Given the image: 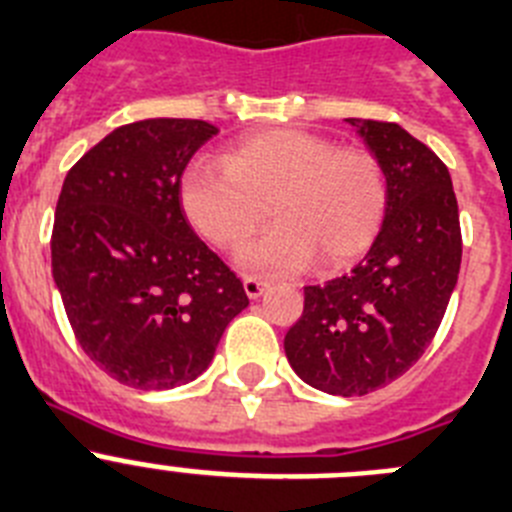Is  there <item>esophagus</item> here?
<instances>
[{
    "label": "esophagus",
    "mask_w": 512,
    "mask_h": 512,
    "mask_svg": "<svg viewBox=\"0 0 512 512\" xmlns=\"http://www.w3.org/2000/svg\"><path fill=\"white\" fill-rule=\"evenodd\" d=\"M242 285H245V293H247V298H250V300H257L267 290V280L252 278V275H250V278L242 280Z\"/></svg>",
    "instance_id": "1"
}]
</instances>
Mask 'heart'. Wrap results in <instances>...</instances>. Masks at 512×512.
I'll return each mask as SVG.
<instances>
[{
  "label": "heart",
  "mask_w": 512,
  "mask_h": 512,
  "mask_svg": "<svg viewBox=\"0 0 512 512\" xmlns=\"http://www.w3.org/2000/svg\"><path fill=\"white\" fill-rule=\"evenodd\" d=\"M384 169L361 148H338L305 131L245 136L222 164L199 161L181 181V207L212 245L232 250L262 227L278 224L237 255L247 270L298 272L318 257L341 270L374 245L384 224Z\"/></svg>",
  "instance_id": "obj_1"
}]
</instances>
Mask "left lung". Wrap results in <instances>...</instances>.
I'll use <instances>...</instances> for the list:
<instances>
[{
  "mask_svg": "<svg viewBox=\"0 0 512 512\" xmlns=\"http://www.w3.org/2000/svg\"><path fill=\"white\" fill-rule=\"evenodd\" d=\"M348 123L384 169V224L348 275L305 288L285 356L313 389L364 396L432 343L460 275L462 234L450 171L432 148L396 123Z\"/></svg>",
  "mask_w": 512,
  "mask_h": 512,
  "instance_id": "obj_1",
  "label": "left lung"
}]
</instances>
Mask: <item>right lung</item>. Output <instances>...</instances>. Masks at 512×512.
Instances as JSON below:
<instances>
[{"mask_svg": "<svg viewBox=\"0 0 512 512\" xmlns=\"http://www.w3.org/2000/svg\"><path fill=\"white\" fill-rule=\"evenodd\" d=\"M212 136V123L189 118L128 123L62 181L52 278L90 361L133 389L204 374L224 328L250 305L179 199L186 164Z\"/></svg>", "mask_w": 512, "mask_h": 512, "instance_id": "add662e5", "label": "right lung"}]
</instances>
